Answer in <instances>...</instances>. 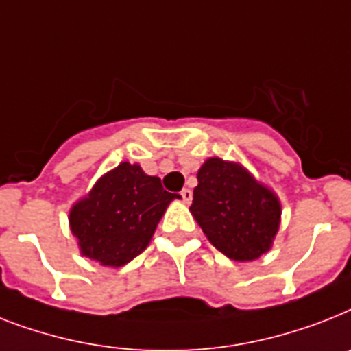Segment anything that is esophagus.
Wrapping results in <instances>:
<instances>
[{"label": "esophagus", "instance_id": "obj_1", "mask_svg": "<svg viewBox=\"0 0 351 351\" xmlns=\"http://www.w3.org/2000/svg\"><path fill=\"white\" fill-rule=\"evenodd\" d=\"M180 196H182V200H184L185 204H189V202L193 200V193H191V189H187V187L180 191Z\"/></svg>", "mask_w": 351, "mask_h": 351}]
</instances>
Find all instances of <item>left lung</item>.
I'll use <instances>...</instances> for the list:
<instances>
[{
  "instance_id": "8db88e82",
  "label": "left lung",
  "mask_w": 351,
  "mask_h": 351,
  "mask_svg": "<svg viewBox=\"0 0 351 351\" xmlns=\"http://www.w3.org/2000/svg\"><path fill=\"white\" fill-rule=\"evenodd\" d=\"M189 210L207 240L227 258L252 261L272 247L281 204L236 162L218 156L204 162Z\"/></svg>"
}]
</instances>
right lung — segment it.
Returning <instances> with one entry per match:
<instances>
[{
  "mask_svg": "<svg viewBox=\"0 0 351 351\" xmlns=\"http://www.w3.org/2000/svg\"><path fill=\"white\" fill-rule=\"evenodd\" d=\"M175 198L178 195L167 193L158 176L146 175L138 164L122 162L70 210V229L81 254L104 267L130 263L149 245Z\"/></svg>",
  "mask_w": 351,
  "mask_h": 351,
  "instance_id": "1",
  "label": "right lung"
}]
</instances>
